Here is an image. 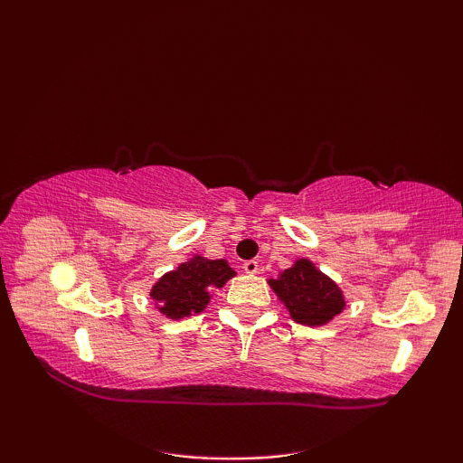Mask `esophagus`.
Listing matches in <instances>:
<instances>
[{
    "label": "esophagus",
    "instance_id": "esophagus-1",
    "mask_svg": "<svg viewBox=\"0 0 463 463\" xmlns=\"http://www.w3.org/2000/svg\"><path fill=\"white\" fill-rule=\"evenodd\" d=\"M242 270L250 274V277H252V274H257L259 272V260H244Z\"/></svg>",
    "mask_w": 463,
    "mask_h": 463
}]
</instances>
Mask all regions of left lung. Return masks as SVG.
<instances>
[{
    "label": "left lung",
    "mask_w": 463,
    "mask_h": 463,
    "mask_svg": "<svg viewBox=\"0 0 463 463\" xmlns=\"http://www.w3.org/2000/svg\"><path fill=\"white\" fill-rule=\"evenodd\" d=\"M269 284L287 307L294 322L322 326L346 307L338 284L322 274L308 259H298Z\"/></svg>",
    "instance_id": "1"
}]
</instances>
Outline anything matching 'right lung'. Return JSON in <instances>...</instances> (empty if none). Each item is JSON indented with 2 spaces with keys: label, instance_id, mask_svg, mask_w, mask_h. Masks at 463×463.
Here are the masks:
<instances>
[{
  "label": "right lung",
  "instance_id": "obj_1",
  "mask_svg": "<svg viewBox=\"0 0 463 463\" xmlns=\"http://www.w3.org/2000/svg\"><path fill=\"white\" fill-rule=\"evenodd\" d=\"M226 260H209L204 257H193L166 272L163 279L155 282L151 298L156 308L166 318L179 320L199 314L211 300V288H222L226 280L234 277Z\"/></svg>",
  "mask_w": 463,
  "mask_h": 463
}]
</instances>
